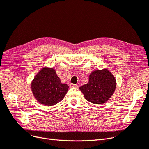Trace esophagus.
I'll return each instance as SVG.
<instances>
[{"label": "esophagus", "mask_w": 149, "mask_h": 149, "mask_svg": "<svg viewBox=\"0 0 149 149\" xmlns=\"http://www.w3.org/2000/svg\"><path fill=\"white\" fill-rule=\"evenodd\" d=\"M70 88H77L78 87V86L77 84H76L71 83V84H70Z\"/></svg>", "instance_id": "1"}]
</instances>
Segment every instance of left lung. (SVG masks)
<instances>
[{
    "label": "left lung",
    "mask_w": 149,
    "mask_h": 149,
    "mask_svg": "<svg viewBox=\"0 0 149 149\" xmlns=\"http://www.w3.org/2000/svg\"><path fill=\"white\" fill-rule=\"evenodd\" d=\"M116 86L113 74L107 69L97 70L89 75V82L79 88L86 100L99 104L106 102L113 94Z\"/></svg>",
    "instance_id": "left-lung-1"
}]
</instances>
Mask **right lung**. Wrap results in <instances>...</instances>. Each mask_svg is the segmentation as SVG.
<instances>
[{
    "label": "right lung",
    "mask_w": 149,
    "mask_h": 149,
    "mask_svg": "<svg viewBox=\"0 0 149 149\" xmlns=\"http://www.w3.org/2000/svg\"><path fill=\"white\" fill-rule=\"evenodd\" d=\"M68 88L61 83L55 70L47 67L38 72L31 84L36 100L46 106L55 105L63 100Z\"/></svg>",
    "instance_id": "obj_1"
}]
</instances>
